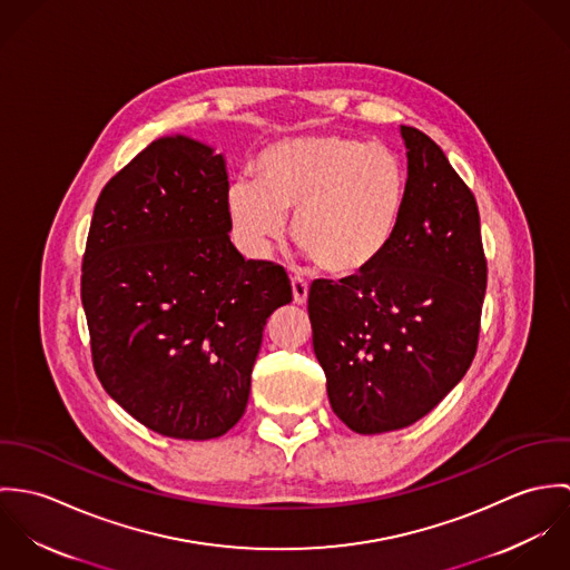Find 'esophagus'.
<instances>
[{"instance_id": "esophagus-1", "label": "esophagus", "mask_w": 570, "mask_h": 570, "mask_svg": "<svg viewBox=\"0 0 570 570\" xmlns=\"http://www.w3.org/2000/svg\"><path fill=\"white\" fill-rule=\"evenodd\" d=\"M292 294H294V303L296 305H305L307 303V294H309V283L301 276L292 278Z\"/></svg>"}]
</instances>
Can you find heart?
I'll list each match as a JSON object with an SVG mask.
<instances>
[{
  "mask_svg": "<svg viewBox=\"0 0 570 570\" xmlns=\"http://www.w3.org/2000/svg\"><path fill=\"white\" fill-rule=\"evenodd\" d=\"M258 181L228 188V217L239 244L265 256L294 215V242L328 274L371 269L391 247L406 208V177L382 145L312 136L278 142L256 163Z\"/></svg>",
  "mask_w": 570,
  "mask_h": 570,
  "instance_id": "heart-1",
  "label": "heart"
}]
</instances>
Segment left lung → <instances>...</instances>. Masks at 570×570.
Segmentation results:
<instances>
[{"label": "left lung", "mask_w": 570, "mask_h": 570, "mask_svg": "<svg viewBox=\"0 0 570 570\" xmlns=\"http://www.w3.org/2000/svg\"><path fill=\"white\" fill-rule=\"evenodd\" d=\"M406 208L366 272L309 289L314 353L333 412L357 434L406 428L468 373L488 287L479 206L423 131L402 125Z\"/></svg>", "instance_id": "8db88e82"}]
</instances>
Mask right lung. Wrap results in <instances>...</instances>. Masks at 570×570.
Masks as SVG:
<instances>
[{
  "mask_svg": "<svg viewBox=\"0 0 570 570\" xmlns=\"http://www.w3.org/2000/svg\"><path fill=\"white\" fill-rule=\"evenodd\" d=\"M224 156L188 136L140 151L102 188L82 256L94 371L149 430L186 441L244 416L267 318L287 272L230 242Z\"/></svg>",
  "mask_w": 570,
  "mask_h": 570,
  "instance_id": "add662e5",
  "label": "right lung"
}]
</instances>
